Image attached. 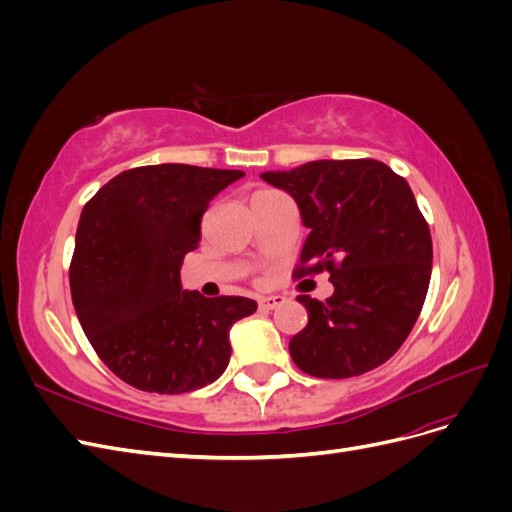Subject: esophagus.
Returning <instances> with one entry per match:
<instances>
[{"instance_id": "34e87169", "label": "esophagus", "mask_w": 512, "mask_h": 512, "mask_svg": "<svg viewBox=\"0 0 512 512\" xmlns=\"http://www.w3.org/2000/svg\"><path fill=\"white\" fill-rule=\"evenodd\" d=\"M284 301L286 299L280 297V294H271V297H262L258 301V305H260V309H275V307H280Z\"/></svg>"}]
</instances>
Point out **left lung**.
Masks as SVG:
<instances>
[{"instance_id":"1","label":"left lung","mask_w":512,"mask_h":512,"mask_svg":"<svg viewBox=\"0 0 512 512\" xmlns=\"http://www.w3.org/2000/svg\"><path fill=\"white\" fill-rule=\"evenodd\" d=\"M297 200L309 228L294 275L327 271V301L299 294L307 327L288 344L316 378H352L386 363L421 314L431 277L429 224L404 177L384 162L316 160L260 175Z\"/></svg>"}]
</instances>
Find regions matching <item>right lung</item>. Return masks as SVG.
<instances>
[{
	"instance_id": "add662e5",
	"label": "right lung",
	"mask_w": 512,
	"mask_h": 512,
	"mask_svg": "<svg viewBox=\"0 0 512 512\" xmlns=\"http://www.w3.org/2000/svg\"><path fill=\"white\" fill-rule=\"evenodd\" d=\"M241 177L190 164L138 166L83 207L72 303L102 363L138 391L179 395L218 380L230 361V327L256 312L252 299H205L179 277L211 198Z\"/></svg>"
}]
</instances>
